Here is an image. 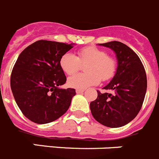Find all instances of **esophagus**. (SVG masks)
Returning <instances> with one entry per match:
<instances>
[{
  "label": "esophagus",
  "mask_w": 159,
  "mask_h": 159,
  "mask_svg": "<svg viewBox=\"0 0 159 159\" xmlns=\"http://www.w3.org/2000/svg\"><path fill=\"white\" fill-rule=\"evenodd\" d=\"M85 92V89H76V93H83Z\"/></svg>",
  "instance_id": "1"
}]
</instances>
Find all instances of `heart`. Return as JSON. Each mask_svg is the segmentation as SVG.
Segmentation results:
<instances>
[{
	"label": "heart",
	"mask_w": 159,
	"mask_h": 159,
	"mask_svg": "<svg viewBox=\"0 0 159 159\" xmlns=\"http://www.w3.org/2000/svg\"><path fill=\"white\" fill-rule=\"evenodd\" d=\"M85 65V74H78L68 79L70 87L85 89L88 87L98 85L102 81H108L116 72L117 62L116 58L108 55L105 50L97 47H85L77 53V56L71 53H66L61 57L59 65L67 75H72Z\"/></svg>",
	"instance_id": "obj_1"
}]
</instances>
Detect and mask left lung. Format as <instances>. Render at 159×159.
Wrapping results in <instances>:
<instances>
[{"instance_id": "left-lung-1", "label": "left lung", "mask_w": 159, "mask_h": 159, "mask_svg": "<svg viewBox=\"0 0 159 159\" xmlns=\"http://www.w3.org/2000/svg\"><path fill=\"white\" fill-rule=\"evenodd\" d=\"M116 55L118 66L114 78L90 103V110L97 122L109 128H120L131 122L142 108L147 92V74L138 55L118 41L100 43Z\"/></svg>"}]
</instances>
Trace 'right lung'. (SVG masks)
Returning a JSON list of instances; mask_svg holds the SVG:
<instances>
[{
    "label": "right lung",
    "instance_id": "1",
    "mask_svg": "<svg viewBox=\"0 0 159 159\" xmlns=\"http://www.w3.org/2000/svg\"><path fill=\"white\" fill-rule=\"evenodd\" d=\"M72 48V44L39 40L17 58L10 85L17 105L32 122H53L69 108L76 92L74 89L58 88L66 81L59 60Z\"/></svg>",
    "mask_w": 159,
    "mask_h": 159
}]
</instances>
